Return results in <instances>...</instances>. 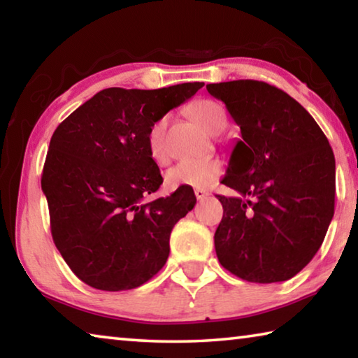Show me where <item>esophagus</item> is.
Here are the masks:
<instances>
[{
    "instance_id": "esophagus-1",
    "label": "esophagus",
    "mask_w": 358,
    "mask_h": 358,
    "mask_svg": "<svg viewBox=\"0 0 358 358\" xmlns=\"http://www.w3.org/2000/svg\"><path fill=\"white\" fill-rule=\"evenodd\" d=\"M194 194H196L197 201H203V199L208 196V192L205 191V189H194Z\"/></svg>"
}]
</instances>
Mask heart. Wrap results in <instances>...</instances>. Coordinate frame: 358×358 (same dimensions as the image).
Wrapping results in <instances>:
<instances>
[{"label":"heart","instance_id":"obj_1","mask_svg":"<svg viewBox=\"0 0 358 358\" xmlns=\"http://www.w3.org/2000/svg\"><path fill=\"white\" fill-rule=\"evenodd\" d=\"M192 118L208 132H220L226 126V112L215 101L202 99L191 107ZM148 150L156 162L166 161V118L156 120L150 126ZM222 162L217 157H201V159H186L169 169L166 181L171 187H207L221 177Z\"/></svg>","mask_w":358,"mask_h":358}]
</instances>
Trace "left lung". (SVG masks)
<instances>
[{
	"label": "left lung",
	"mask_w": 358,
	"mask_h": 358,
	"mask_svg": "<svg viewBox=\"0 0 358 358\" xmlns=\"http://www.w3.org/2000/svg\"><path fill=\"white\" fill-rule=\"evenodd\" d=\"M240 126L217 196L215 250L224 268L250 282L287 281L310 264L335 213V156L305 107L259 80L210 83Z\"/></svg>",
	"instance_id": "obj_1"
}]
</instances>
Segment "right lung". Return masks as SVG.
Instances as JSON below:
<instances>
[{
  "label": "right lung",
  "instance_id": "right-lung-1",
  "mask_svg": "<svg viewBox=\"0 0 358 358\" xmlns=\"http://www.w3.org/2000/svg\"><path fill=\"white\" fill-rule=\"evenodd\" d=\"M202 87L102 90L53 132L41 178L52 237L88 286L136 289L164 266L172 229L194 208L196 196L178 187L145 201L162 185L147 136L156 120Z\"/></svg>",
  "mask_w": 358,
  "mask_h": 358
}]
</instances>
